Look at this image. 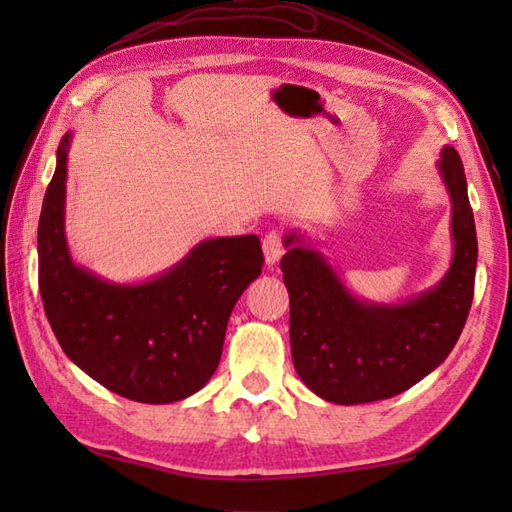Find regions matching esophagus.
I'll return each instance as SVG.
<instances>
[{
    "label": "esophagus",
    "instance_id": "1",
    "mask_svg": "<svg viewBox=\"0 0 512 512\" xmlns=\"http://www.w3.org/2000/svg\"><path fill=\"white\" fill-rule=\"evenodd\" d=\"M262 248H264L266 266H275L279 259H281V255H284V239H281V233L279 231H270L264 237Z\"/></svg>",
    "mask_w": 512,
    "mask_h": 512
}]
</instances>
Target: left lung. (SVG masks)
<instances>
[{"label": "left lung", "instance_id": "8db88e82", "mask_svg": "<svg viewBox=\"0 0 512 512\" xmlns=\"http://www.w3.org/2000/svg\"><path fill=\"white\" fill-rule=\"evenodd\" d=\"M436 167L451 198L453 259L447 275L413 299L356 297L306 237L292 231L284 239L292 363L323 400L361 405L398 396L431 374L460 339L473 303L475 220L458 151L444 145Z\"/></svg>", "mask_w": 512, "mask_h": 512}]
</instances>
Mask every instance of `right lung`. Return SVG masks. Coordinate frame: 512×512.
Returning a JSON list of instances; mask_svg holds the SVG:
<instances>
[{"mask_svg":"<svg viewBox=\"0 0 512 512\" xmlns=\"http://www.w3.org/2000/svg\"><path fill=\"white\" fill-rule=\"evenodd\" d=\"M70 134L43 198L39 292L61 350L114 394L167 405L200 391L217 369L228 317L262 275L257 235L204 239L176 266L140 284H114L74 264L65 239Z\"/></svg>","mask_w":512,"mask_h":512,"instance_id":"right-lung-1","label":"right lung"}]
</instances>
